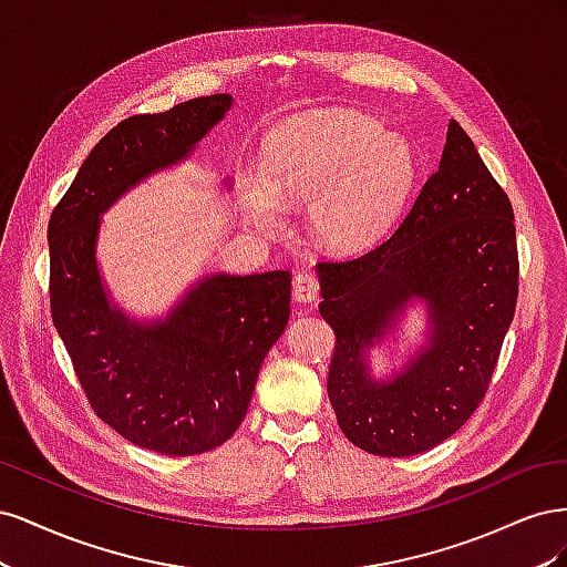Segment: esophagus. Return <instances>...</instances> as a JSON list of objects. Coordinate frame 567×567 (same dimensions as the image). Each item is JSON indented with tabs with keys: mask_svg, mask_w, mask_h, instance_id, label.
Instances as JSON below:
<instances>
[{
	"mask_svg": "<svg viewBox=\"0 0 567 567\" xmlns=\"http://www.w3.org/2000/svg\"><path fill=\"white\" fill-rule=\"evenodd\" d=\"M293 298L298 302H315L319 298V279L312 271H300L293 279Z\"/></svg>",
	"mask_w": 567,
	"mask_h": 567,
	"instance_id": "obj_1",
	"label": "esophagus"
}]
</instances>
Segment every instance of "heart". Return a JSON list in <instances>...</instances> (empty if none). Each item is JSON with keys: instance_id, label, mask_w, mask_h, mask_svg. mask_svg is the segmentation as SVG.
Here are the masks:
<instances>
[{"instance_id": "heart-1", "label": "heart", "mask_w": 567, "mask_h": 567, "mask_svg": "<svg viewBox=\"0 0 567 567\" xmlns=\"http://www.w3.org/2000/svg\"><path fill=\"white\" fill-rule=\"evenodd\" d=\"M419 175L406 136L350 109L307 111L267 134L262 165L238 169L248 225L277 231L286 208L307 205V225L336 250L375 241L402 213Z\"/></svg>"}]
</instances>
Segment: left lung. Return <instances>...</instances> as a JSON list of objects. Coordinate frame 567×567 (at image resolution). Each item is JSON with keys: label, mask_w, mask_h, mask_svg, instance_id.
<instances>
[{"label": "left lung", "mask_w": 567, "mask_h": 567, "mask_svg": "<svg viewBox=\"0 0 567 567\" xmlns=\"http://www.w3.org/2000/svg\"><path fill=\"white\" fill-rule=\"evenodd\" d=\"M317 274L319 315L336 331L326 388L340 431L379 456H414L452 437L485 398L518 298L511 200L456 120L402 225ZM416 301L429 317L424 342L373 377L372 352L396 341Z\"/></svg>", "instance_id": "obj_1"}]
</instances>
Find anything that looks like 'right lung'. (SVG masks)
Wrapping results in <instances>:
<instances>
[{"mask_svg":"<svg viewBox=\"0 0 567 567\" xmlns=\"http://www.w3.org/2000/svg\"><path fill=\"white\" fill-rule=\"evenodd\" d=\"M231 94L132 115L101 140L49 219L51 317L80 385L115 433L167 456L210 452L241 425L290 315V274H205L163 317L120 307L99 269L101 217L151 175L194 156ZM231 188V177L221 179Z\"/></svg>","mask_w":567,"mask_h":567,"instance_id":"add662e5","label":"right lung"}]
</instances>
